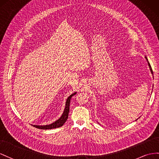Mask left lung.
I'll use <instances>...</instances> for the list:
<instances>
[{"instance_id": "obj_1", "label": "left lung", "mask_w": 159, "mask_h": 159, "mask_svg": "<svg viewBox=\"0 0 159 159\" xmlns=\"http://www.w3.org/2000/svg\"><path fill=\"white\" fill-rule=\"evenodd\" d=\"M145 58H146V59H147V61H148V66H149V68H150V70H151V73L153 75V71H152V68H151V65H150V63H149V62H148V59H147V57H145Z\"/></svg>"}]
</instances>
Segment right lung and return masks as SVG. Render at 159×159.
I'll use <instances>...</instances> for the list:
<instances>
[{"label":"right lung","mask_w":159,"mask_h":159,"mask_svg":"<svg viewBox=\"0 0 159 159\" xmlns=\"http://www.w3.org/2000/svg\"><path fill=\"white\" fill-rule=\"evenodd\" d=\"M76 93H74L72 94H71L70 96L68 97L66 101V105H65V111L63 112V114L62 115L61 117L59 119H58L57 121H55L53 123L48 125H44V126H38V125H33L34 127L37 128L39 129H43V130H46V129H56L61 127L63 125H64L65 122L68 119V117H69V107H70V99L71 97L75 95Z\"/></svg>","instance_id":"1"}]
</instances>
